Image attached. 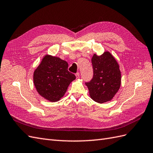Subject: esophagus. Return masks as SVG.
Returning <instances> with one entry per match:
<instances>
[{
	"label": "esophagus",
	"instance_id": "esophagus-1",
	"mask_svg": "<svg viewBox=\"0 0 153 153\" xmlns=\"http://www.w3.org/2000/svg\"><path fill=\"white\" fill-rule=\"evenodd\" d=\"M79 76H80V74H79V72H77V73H76V78H79Z\"/></svg>",
	"mask_w": 153,
	"mask_h": 153
}]
</instances>
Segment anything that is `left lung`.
I'll return each mask as SVG.
<instances>
[{
    "mask_svg": "<svg viewBox=\"0 0 153 153\" xmlns=\"http://www.w3.org/2000/svg\"><path fill=\"white\" fill-rule=\"evenodd\" d=\"M94 76L86 83L91 98L99 103L112 100L121 86L120 66L114 57L106 51L100 56L94 53L92 57Z\"/></svg>",
    "mask_w": 153,
    "mask_h": 153,
    "instance_id": "obj_1",
    "label": "left lung"
}]
</instances>
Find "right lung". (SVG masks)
I'll return each instance as SVG.
<instances>
[{
    "label": "right lung",
    "instance_id": "right-lung-1",
    "mask_svg": "<svg viewBox=\"0 0 153 153\" xmlns=\"http://www.w3.org/2000/svg\"><path fill=\"white\" fill-rule=\"evenodd\" d=\"M68 67V62L59 57L45 55L33 72V84L39 94L50 102L59 101L76 79Z\"/></svg>",
    "mask_w": 153,
    "mask_h": 153
}]
</instances>
